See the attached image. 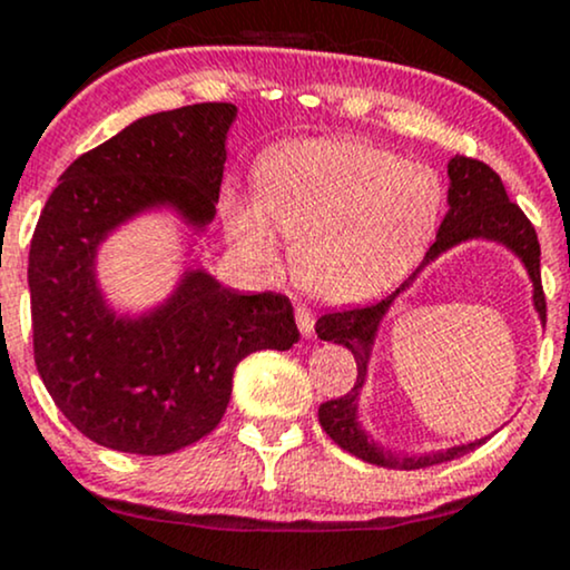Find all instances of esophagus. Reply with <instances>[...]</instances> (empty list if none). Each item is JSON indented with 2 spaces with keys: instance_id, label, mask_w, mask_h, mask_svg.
Wrapping results in <instances>:
<instances>
[{
  "instance_id": "obj_1",
  "label": "esophagus",
  "mask_w": 570,
  "mask_h": 570,
  "mask_svg": "<svg viewBox=\"0 0 570 570\" xmlns=\"http://www.w3.org/2000/svg\"><path fill=\"white\" fill-rule=\"evenodd\" d=\"M294 318H297V326L299 332H303L305 337L313 335V324H316V318H313V311L307 305H297L294 307Z\"/></svg>"
}]
</instances>
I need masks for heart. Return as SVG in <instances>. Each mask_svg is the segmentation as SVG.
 <instances>
[{
  "instance_id": "b5f03b06",
  "label": "heart",
  "mask_w": 570,
  "mask_h": 570,
  "mask_svg": "<svg viewBox=\"0 0 570 570\" xmlns=\"http://www.w3.org/2000/svg\"><path fill=\"white\" fill-rule=\"evenodd\" d=\"M442 185L426 166L353 139L278 147L259 168V198L227 195V227L246 257L278 265V233L294 240L299 284L330 303L389 289L436 227Z\"/></svg>"
}]
</instances>
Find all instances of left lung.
<instances>
[{
    "label": "left lung",
    "instance_id": "8db88e82",
    "mask_svg": "<svg viewBox=\"0 0 570 570\" xmlns=\"http://www.w3.org/2000/svg\"><path fill=\"white\" fill-rule=\"evenodd\" d=\"M448 174H450V193H448L450 212L448 217L442 219L436 240L429 246L421 267L434 263L442 252H448V248L461 244V240H469V238L501 240L503 246L512 248L517 257L525 263L533 281L535 311H539L541 322H547V297H544V286H541V246L531 219L522 214V208L517 206V203L509 200L501 176L495 174L488 163L455 155V158L448 163ZM421 267H417V271L412 273V276L404 281L394 294H389V297L381 299V303L330 311L316 322V335L322 340H330V343L345 345V348L353 353V358H356V370H358L356 383H353L348 394L330 399V402H324L322 407H318V423H322V429L330 434L332 442L340 444L343 450H348L351 455L362 458V461L377 463V466L426 469V466H434V463H444V461H453V458L466 455L469 450L480 448L482 444V440L458 444V448L444 450V453H431L421 458L394 455L391 450H383L377 448L375 442H370L367 434H364L356 423L358 391H362L364 377H367L370 348H372V340H375L377 324H381L383 313L389 311L391 299H394L404 286H410V281L421 273Z\"/></svg>",
    "mask_w": 570,
    "mask_h": 570
}]
</instances>
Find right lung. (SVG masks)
<instances>
[{"label":"right lung","instance_id":"add662e5","mask_svg":"<svg viewBox=\"0 0 570 570\" xmlns=\"http://www.w3.org/2000/svg\"><path fill=\"white\" fill-rule=\"evenodd\" d=\"M235 104H193L130 122L61 174L29 252L35 364L56 407L104 448L166 455L219 426L233 372L299 340L289 297L240 294L193 271L166 305L117 318L96 286V246L144 208L189 225L217 214Z\"/></svg>","mask_w":570,"mask_h":570}]
</instances>
